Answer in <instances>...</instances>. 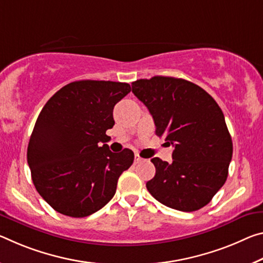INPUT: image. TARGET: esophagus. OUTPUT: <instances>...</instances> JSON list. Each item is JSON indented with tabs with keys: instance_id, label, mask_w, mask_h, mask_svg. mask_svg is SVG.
Listing matches in <instances>:
<instances>
[{
	"instance_id": "1",
	"label": "esophagus",
	"mask_w": 263,
	"mask_h": 263,
	"mask_svg": "<svg viewBox=\"0 0 263 263\" xmlns=\"http://www.w3.org/2000/svg\"><path fill=\"white\" fill-rule=\"evenodd\" d=\"M141 161H144L143 158H141L139 154H136V156H135V164H139V162H141Z\"/></svg>"
}]
</instances>
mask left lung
Returning <instances> with one entry per match:
<instances>
[{"label": "left lung", "mask_w": 263, "mask_h": 263, "mask_svg": "<svg viewBox=\"0 0 263 263\" xmlns=\"http://www.w3.org/2000/svg\"><path fill=\"white\" fill-rule=\"evenodd\" d=\"M145 104L156 135L174 147L172 162L153 158L156 176L146 182L154 199L173 210L198 211L226 182L233 143L213 97L181 78L154 76L132 83Z\"/></svg>", "instance_id": "8db88e82"}]
</instances>
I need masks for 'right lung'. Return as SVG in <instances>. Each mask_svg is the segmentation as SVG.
Here are the masks:
<instances>
[{
  "label": "right lung",
  "mask_w": 263,
  "mask_h": 263,
  "mask_svg": "<svg viewBox=\"0 0 263 263\" xmlns=\"http://www.w3.org/2000/svg\"><path fill=\"white\" fill-rule=\"evenodd\" d=\"M131 91L127 83L77 81L42 109L28 145V165L40 195L58 213L84 218L114 198L135 154L109 149L114 107Z\"/></svg>",
  "instance_id": "obj_1"
}]
</instances>
